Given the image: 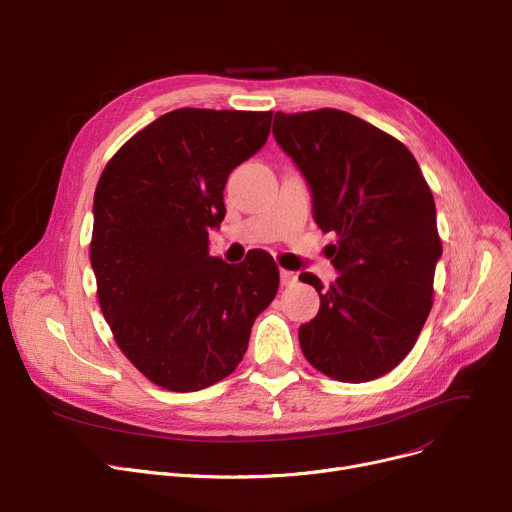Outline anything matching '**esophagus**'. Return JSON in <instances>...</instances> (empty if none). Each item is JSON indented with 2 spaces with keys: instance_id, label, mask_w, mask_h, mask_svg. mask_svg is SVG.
<instances>
[{
  "instance_id": "34e87169",
  "label": "esophagus",
  "mask_w": 512,
  "mask_h": 512,
  "mask_svg": "<svg viewBox=\"0 0 512 512\" xmlns=\"http://www.w3.org/2000/svg\"><path fill=\"white\" fill-rule=\"evenodd\" d=\"M297 283V275L291 273V270H281V285L283 287H293Z\"/></svg>"
}]
</instances>
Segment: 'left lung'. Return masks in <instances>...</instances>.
Returning a JSON list of instances; mask_svg holds the SVG:
<instances>
[{
	"mask_svg": "<svg viewBox=\"0 0 512 512\" xmlns=\"http://www.w3.org/2000/svg\"><path fill=\"white\" fill-rule=\"evenodd\" d=\"M273 134L304 173L314 221L339 235L341 275L299 326L308 362L339 382H370L397 368L432 310L442 242L432 190L409 148L347 111L275 113Z\"/></svg>",
	"mask_w": 512,
	"mask_h": 512,
	"instance_id": "1",
	"label": "left lung"
}]
</instances>
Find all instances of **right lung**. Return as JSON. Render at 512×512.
<instances>
[{"label": "right lung", "mask_w": 512, "mask_h": 512, "mask_svg": "<svg viewBox=\"0 0 512 512\" xmlns=\"http://www.w3.org/2000/svg\"><path fill=\"white\" fill-rule=\"evenodd\" d=\"M273 111L175 109L103 169L90 264L101 312L150 382L194 393L244 359L252 324L279 289L266 252L231 266L208 254L229 173L262 148Z\"/></svg>", "instance_id": "add662e5"}]
</instances>
